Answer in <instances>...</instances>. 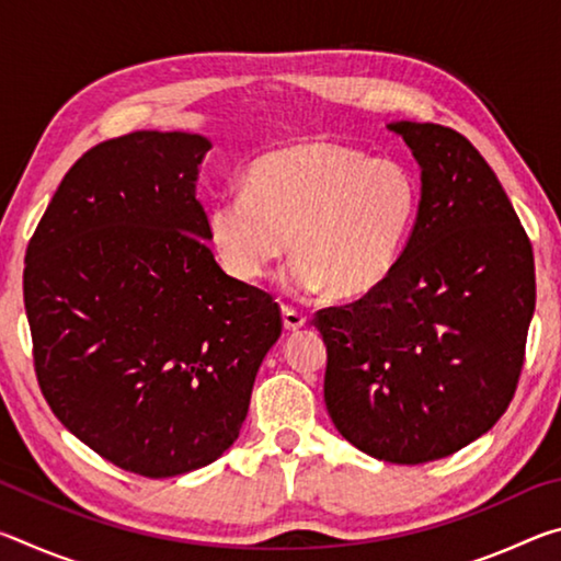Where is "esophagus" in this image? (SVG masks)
<instances>
[{"label":"esophagus","mask_w":561,"mask_h":561,"mask_svg":"<svg viewBox=\"0 0 561 561\" xmlns=\"http://www.w3.org/2000/svg\"><path fill=\"white\" fill-rule=\"evenodd\" d=\"M282 321H284V329H287V331H299L304 324H307V317H304L301 311L291 309V307H282Z\"/></svg>","instance_id":"1"}]
</instances>
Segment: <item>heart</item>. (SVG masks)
<instances>
[{
    "instance_id": "b5f03b06",
    "label": "heart",
    "mask_w": 561,
    "mask_h": 561,
    "mask_svg": "<svg viewBox=\"0 0 561 561\" xmlns=\"http://www.w3.org/2000/svg\"><path fill=\"white\" fill-rule=\"evenodd\" d=\"M417 213L421 183L403 160L307 138L254 158L244 190L210 205L205 234L234 282H262L294 244L284 289L360 299L391 277Z\"/></svg>"
}]
</instances>
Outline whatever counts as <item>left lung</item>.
<instances>
[{
  "label": "left lung",
  "instance_id": "obj_1",
  "mask_svg": "<svg viewBox=\"0 0 561 561\" xmlns=\"http://www.w3.org/2000/svg\"><path fill=\"white\" fill-rule=\"evenodd\" d=\"M421 165V213L381 287L317 311L324 401L371 458L421 465L485 435L515 396L535 257L497 175L438 123H388Z\"/></svg>",
  "mask_w": 561,
  "mask_h": 561
}]
</instances>
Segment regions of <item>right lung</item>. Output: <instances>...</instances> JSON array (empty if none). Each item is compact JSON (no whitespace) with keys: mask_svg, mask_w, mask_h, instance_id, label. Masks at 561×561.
<instances>
[{"mask_svg":"<svg viewBox=\"0 0 561 561\" xmlns=\"http://www.w3.org/2000/svg\"><path fill=\"white\" fill-rule=\"evenodd\" d=\"M210 140L136 130L64 175L26 247L34 368L54 415L118 468L173 478L230 448L282 334L220 270L195 197Z\"/></svg>","mask_w":561,"mask_h":561,"instance_id":"right-lung-1","label":"right lung"}]
</instances>
